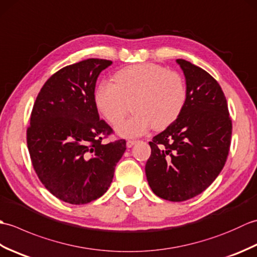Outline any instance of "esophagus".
Here are the masks:
<instances>
[{
	"label": "esophagus",
	"instance_id": "obj_1",
	"mask_svg": "<svg viewBox=\"0 0 257 257\" xmlns=\"http://www.w3.org/2000/svg\"><path fill=\"white\" fill-rule=\"evenodd\" d=\"M136 143H137V141H136V140H128L127 143H125V146H127V148H132V147H133Z\"/></svg>",
	"mask_w": 257,
	"mask_h": 257
}]
</instances>
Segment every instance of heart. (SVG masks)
I'll list each match as a JSON object with an SVG mask.
<instances>
[{"instance_id": "b5f03b06", "label": "heart", "mask_w": 257, "mask_h": 257, "mask_svg": "<svg viewBox=\"0 0 257 257\" xmlns=\"http://www.w3.org/2000/svg\"><path fill=\"white\" fill-rule=\"evenodd\" d=\"M183 77L156 64H137L113 75V84L102 83L95 91V103L101 116L117 125L133 103L134 116L116 128L120 137L135 138L155 127H169L181 114L187 102Z\"/></svg>"}]
</instances>
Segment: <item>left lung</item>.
Here are the masks:
<instances>
[{"instance_id": "1", "label": "left lung", "mask_w": 257, "mask_h": 257, "mask_svg": "<svg viewBox=\"0 0 257 257\" xmlns=\"http://www.w3.org/2000/svg\"><path fill=\"white\" fill-rule=\"evenodd\" d=\"M187 86L179 118L154 137L146 176L161 199L182 202L210 187L225 165L232 121L226 98L212 76L185 59H177Z\"/></svg>"}]
</instances>
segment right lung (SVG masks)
I'll use <instances>...</instances> for the list:
<instances>
[{"label":"right lung","mask_w":257,"mask_h":257,"mask_svg":"<svg viewBox=\"0 0 257 257\" xmlns=\"http://www.w3.org/2000/svg\"><path fill=\"white\" fill-rule=\"evenodd\" d=\"M111 61L89 58L58 70L38 94L27 147L41 182L56 198L86 204L110 187L125 141L102 144L112 129L95 103L98 76Z\"/></svg>","instance_id":"right-lung-1"}]
</instances>
